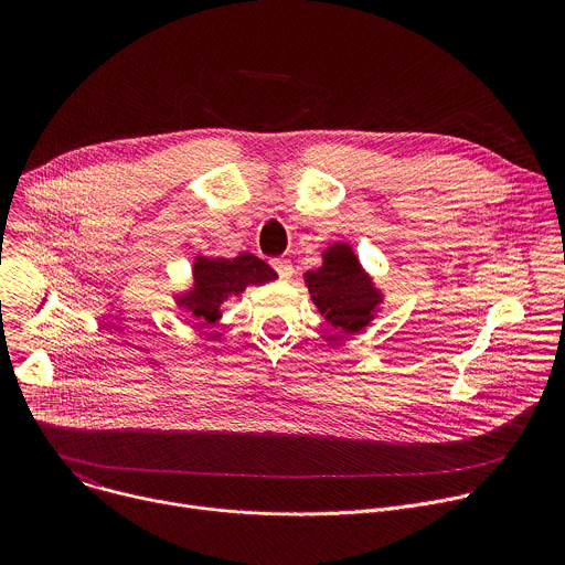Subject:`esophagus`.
<instances>
[{"instance_id":"obj_1","label":"esophagus","mask_w":565,"mask_h":565,"mask_svg":"<svg viewBox=\"0 0 565 565\" xmlns=\"http://www.w3.org/2000/svg\"><path fill=\"white\" fill-rule=\"evenodd\" d=\"M273 268L277 270V275L288 281L292 277V264L288 259H273Z\"/></svg>"}]
</instances>
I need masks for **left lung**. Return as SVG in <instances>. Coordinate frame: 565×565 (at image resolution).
I'll use <instances>...</instances> for the list:
<instances>
[{"mask_svg": "<svg viewBox=\"0 0 565 565\" xmlns=\"http://www.w3.org/2000/svg\"><path fill=\"white\" fill-rule=\"evenodd\" d=\"M303 284L319 315L347 335L364 331L384 299L349 244H331L321 253V266L303 275Z\"/></svg>", "mask_w": 565, "mask_h": 565, "instance_id": "1", "label": "left lung"}]
</instances>
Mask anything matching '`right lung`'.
<instances>
[{"instance_id": "right-lung-1", "label": "right lung", "mask_w": 565, "mask_h": 565, "mask_svg": "<svg viewBox=\"0 0 565 565\" xmlns=\"http://www.w3.org/2000/svg\"><path fill=\"white\" fill-rule=\"evenodd\" d=\"M277 279V273L250 253L232 259L196 255L192 266V286L177 292L174 301L199 324H214L221 319V306L230 297H238L248 286H264Z\"/></svg>"}]
</instances>
